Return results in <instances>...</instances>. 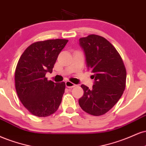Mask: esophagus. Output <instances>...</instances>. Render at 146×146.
<instances>
[{
	"instance_id": "1",
	"label": "esophagus",
	"mask_w": 146,
	"mask_h": 146,
	"mask_svg": "<svg viewBox=\"0 0 146 146\" xmlns=\"http://www.w3.org/2000/svg\"><path fill=\"white\" fill-rule=\"evenodd\" d=\"M66 86L68 87V88H73V87H76V85L70 81H66Z\"/></svg>"
}]
</instances>
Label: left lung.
I'll list each match as a JSON object with an SVG mask.
<instances>
[{
  "label": "left lung",
  "mask_w": 146,
  "mask_h": 146,
  "mask_svg": "<svg viewBox=\"0 0 146 146\" xmlns=\"http://www.w3.org/2000/svg\"><path fill=\"white\" fill-rule=\"evenodd\" d=\"M87 67L94 73L90 90L82 85L83 96L78 100L84 111L95 116L108 112L118 102L126 87V71L121 57L109 41L97 35L79 39Z\"/></svg>",
  "instance_id": "8db88e82"
}]
</instances>
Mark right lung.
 <instances>
[{
  "label": "right lung",
  "instance_id": "obj_1",
  "mask_svg": "<svg viewBox=\"0 0 146 146\" xmlns=\"http://www.w3.org/2000/svg\"><path fill=\"white\" fill-rule=\"evenodd\" d=\"M68 39H56L33 43L22 53L15 72L18 96L27 110L37 117H47L59 108L66 83L46 78L51 73Z\"/></svg>",
  "mask_w": 146,
  "mask_h": 146
}]
</instances>
